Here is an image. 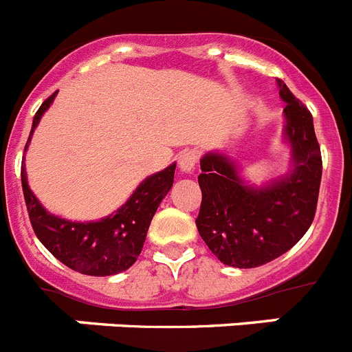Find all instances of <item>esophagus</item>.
<instances>
[{
  "label": "esophagus",
  "mask_w": 352,
  "mask_h": 352,
  "mask_svg": "<svg viewBox=\"0 0 352 352\" xmlns=\"http://www.w3.org/2000/svg\"><path fill=\"white\" fill-rule=\"evenodd\" d=\"M199 160V153L195 149H185L182 155H179V169L183 173H192Z\"/></svg>",
  "instance_id": "esophagus-1"
}]
</instances>
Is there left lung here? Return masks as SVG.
Wrapping results in <instances>:
<instances>
[{"mask_svg": "<svg viewBox=\"0 0 352 352\" xmlns=\"http://www.w3.org/2000/svg\"><path fill=\"white\" fill-rule=\"evenodd\" d=\"M276 80L285 102V138L294 155L287 178L250 188L222 155L201 160L203 201L195 226L213 256L234 268H257L280 257L303 238L316 217L322 158L312 114L284 80Z\"/></svg>", "mask_w": 352, "mask_h": 352, "instance_id": "8db88e82", "label": "left lung"}]
</instances>
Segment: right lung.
<instances>
[{"label": "right lung", "instance_id": "add662e5", "mask_svg": "<svg viewBox=\"0 0 352 352\" xmlns=\"http://www.w3.org/2000/svg\"><path fill=\"white\" fill-rule=\"evenodd\" d=\"M54 95L56 93H52L47 100H43L36 111L31 133L38 125L42 114L52 104ZM174 169L176 166L173 164L167 169L144 179L126 201L125 206L107 219L100 222L79 223L58 219L40 206L28 186L26 169L23 164L21 182L31 227L43 247L74 272L91 276H107L125 272L141 254L155 211L173 186Z\"/></svg>", "mask_w": 352, "mask_h": 352}]
</instances>
